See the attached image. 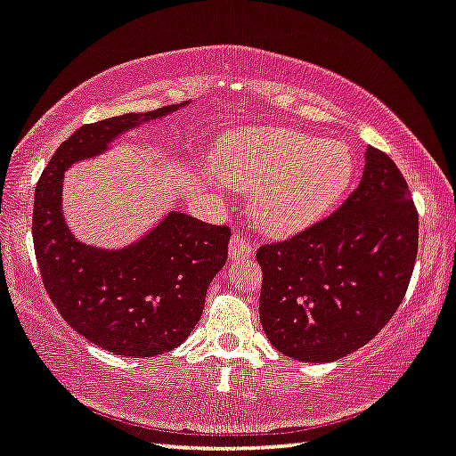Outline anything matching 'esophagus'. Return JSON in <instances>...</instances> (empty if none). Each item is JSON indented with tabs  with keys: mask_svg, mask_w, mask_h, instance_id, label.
I'll list each match as a JSON object with an SVG mask.
<instances>
[{
	"mask_svg": "<svg viewBox=\"0 0 456 456\" xmlns=\"http://www.w3.org/2000/svg\"><path fill=\"white\" fill-rule=\"evenodd\" d=\"M254 256V248L251 243L241 235H233L229 241V259L233 262H240V259H248Z\"/></svg>",
	"mask_w": 456,
	"mask_h": 456,
	"instance_id": "1",
	"label": "esophagus"
}]
</instances>
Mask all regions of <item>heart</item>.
<instances>
[{"mask_svg":"<svg viewBox=\"0 0 456 456\" xmlns=\"http://www.w3.org/2000/svg\"><path fill=\"white\" fill-rule=\"evenodd\" d=\"M216 176L229 189L251 192V219L284 235L314 225L349 191L355 154L343 140L290 127L240 129L215 156Z\"/></svg>","mask_w":456,"mask_h":456,"instance_id":"obj_1","label":"heart"}]
</instances>
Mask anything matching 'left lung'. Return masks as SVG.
<instances>
[{"label": "left lung", "mask_w": 456, "mask_h": 456, "mask_svg": "<svg viewBox=\"0 0 456 456\" xmlns=\"http://www.w3.org/2000/svg\"><path fill=\"white\" fill-rule=\"evenodd\" d=\"M359 186L338 211L292 240L262 245L259 321L280 353L329 363L392 319L418 254V213L402 172L367 148Z\"/></svg>", "instance_id": "left-lung-1"}]
</instances>
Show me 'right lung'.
I'll use <instances>...</instances> for the list:
<instances>
[{
	"mask_svg": "<svg viewBox=\"0 0 456 456\" xmlns=\"http://www.w3.org/2000/svg\"><path fill=\"white\" fill-rule=\"evenodd\" d=\"M189 105L184 101L78 127L54 151L36 186L34 251L50 300L78 335L113 355L154 357L186 341L200 321L208 284L227 262L231 231L168 211L121 248L85 243L64 219V172L107 154L127 132Z\"/></svg>",
	"mask_w": 456,
	"mask_h": 456,
	"instance_id": "right-lung-1",
	"label": "right lung"
}]
</instances>
